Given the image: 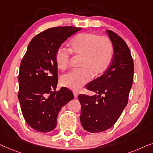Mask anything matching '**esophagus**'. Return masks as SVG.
Returning <instances> with one entry per match:
<instances>
[{"label": "esophagus", "instance_id": "34e87169", "mask_svg": "<svg viewBox=\"0 0 153 153\" xmlns=\"http://www.w3.org/2000/svg\"><path fill=\"white\" fill-rule=\"evenodd\" d=\"M74 98H77V96H78V94H77V92L74 91Z\"/></svg>", "mask_w": 153, "mask_h": 153}]
</instances>
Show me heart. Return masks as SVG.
<instances>
[{"label":"heart","mask_w":153,"mask_h":153,"mask_svg":"<svg viewBox=\"0 0 153 153\" xmlns=\"http://www.w3.org/2000/svg\"><path fill=\"white\" fill-rule=\"evenodd\" d=\"M69 46L70 51L64 47L57 49L55 63L58 69L64 71L69 66L70 51L81 55V68L63 75L60 79L64 87L79 91L90 80L92 74L100 76L107 70L113 59L114 46L109 37L94 33L77 34L70 41Z\"/></svg>","instance_id":"heart-1"}]
</instances>
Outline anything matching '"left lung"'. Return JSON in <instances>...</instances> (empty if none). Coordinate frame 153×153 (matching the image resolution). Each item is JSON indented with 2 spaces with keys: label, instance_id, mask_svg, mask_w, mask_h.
Masks as SVG:
<instances>
[{
  "label": "left lung",
  "instance_id": "left-lung-1",
  "mask_svg": "<svg viewBox=\"0 0 153 153\" xmlns=\"http://www.w3.org/2000/svg\"><path fill=\"white\" fill-rule=\"evenodd\" d=\"M114 46V57L102 76L87 85L94 96L79 95L80 122L91 133L101 132L112 127L128 104L132 85L134 63L126 43L113 31L106 30Z\"/></svg>",
  "mask_w": 153,
  "mask_h": 153
}]
</instances>
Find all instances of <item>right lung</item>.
I'll list each match as a JSON object with an SVG mask.
<instances>
[{
  "mask_svg": "<svg viewBox=\"0 0 153 153\" xmlns=\"http://www.w3.org/2000/svg\"><path fill=\"white\" fill-rule=\"evenodd\" d=\"M81 30L56 27L39 33L31 40L19 69L18 98L25 121L34 130H54L60 109L74 98L72 91L57 85L56 51L68 37Z\"/></svg>",
  "mask_w": 153,
  "mask_h": 153,
  "instance_id": "1",
  "label": "right lung"
}]
</instances>
